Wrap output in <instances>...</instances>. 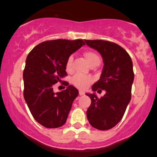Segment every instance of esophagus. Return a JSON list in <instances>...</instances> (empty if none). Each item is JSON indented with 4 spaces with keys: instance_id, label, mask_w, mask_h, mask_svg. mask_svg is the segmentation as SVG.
<instances>
[{
    "instance_id": "1",
    "label": "esophagus",
    "mask_w": 157,
    "mask_h": 157,
    "mask_svg": "<svg viewBox=\"0 0 157 157\" xmlns=\"http://www.w3.org/2000/svg\"><path fill=\"white\" fill-rule=\"evenodd\" d=\"M79 94H80V95H83L84 94H85V92L82 91V90H80V91H79Z\"/></svg>"
}]
</instances>
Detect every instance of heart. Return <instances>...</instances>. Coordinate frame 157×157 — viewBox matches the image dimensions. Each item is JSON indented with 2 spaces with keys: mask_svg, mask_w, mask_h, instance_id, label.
Listing matches in <instances>:
<instances>
[{
  "mask_svg": "<svg viewBox=\"0 0 157 157\" xmlns=\"http://www.w3.org/2000/svg\"><path fill=\"white\" fill-rule=\"evenodd\" d=\"M84 57L86 59L87 62L89 65L91 66L92 67L98 66L101 62L100 56L94 51H86L83 53ZM73 60L74 57L73 56H70L67 59L65 62V70L67 72H71L72 69H73ZM93 81L91 77L89 76H83L80 75V74H76L74 76L71 80V82L73 84L74 86L77 88L80 89V90H85L90 85Z\"/></svg>",
  "mask_w": 157,
  "mask_h": 157,
  "instance_id": "b5f03b06",
  "label": "heart"
}]
</instances>
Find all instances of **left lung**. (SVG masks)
<instances>
[{
    "label": "left lung",
    "mask_w": 157,
    "mask_h": 157,
    "mask_svg": "<svg viewBox=\"0 0 157 157\" xmlns=\"http://www.w3.org/2000/svg\"><path fill=\"white\" fill-rule=\"evenodd\" d=\"M84 41L99 52L104 62L100 79L92 90L106 92L101 98L95 94H86L91 98V105L86 111L87 119L94 128L108 130L122 120L131 100L134 80L132 62L128 52L115 43L101 40Z\"/></svg>",
    "instance_id": "left-lung-1"
}]
</instances>
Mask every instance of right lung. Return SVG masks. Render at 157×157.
Wrapping results in <instances>:
<instances>
[{"label":"right lung","mask_w":157,"mask_h":157,"mask_svg":"<svg viewBox=\"0 0 157 157\" xmlns=\"http://www.w3.org/2000/svg\"><path fill=\"white\" fill-rule=\"evenodd\" d=\"M83 45L85 43L80 39L47 40L28 55L23 71V95L33 117L46 128L63 126L78 95V90L66 81L62 83L67 86L63 91L55 93L53 86L67 76L66 60Z\"/></svg>","instance_id":"obj_1"}]
</instances>
